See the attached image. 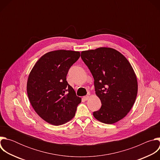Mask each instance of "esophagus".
<instances>
[{
    "mask_svg": "<svg viewBox=\"0 0 160 160\" xmlns=\"http://www.w3.org/2000/svg\"><path fill=\"white\" fill-rule=\"evenodd\" d=\"M82 99H83L84 101H87V100L89 99V96H83Z\"/></svg>",
    "mask_w": 160,
    "mask_h": 160,
    "instance_id": "esophagus-1",
    "label": "esophagus"
}]
</instances>
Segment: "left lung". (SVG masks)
<instances>
[{
  "label": "left lung",
  "instance_id": "8db88e82",
  "mask_svg": "<svg viewBox=\"0 0 160 160\" xmlns=\"http://www.w3.org/2000/svg\"><path fill=\"white\" fill-rule=\"evenodd\" d=\"M81 58L94 79L101 108L94 117L106 124L123 119L133 106L138 94L137 77L128 59L110 48H99L81 52Z\"/></svg>",
  "mask_w": 160,
  "mask_h": 160
}]
</instances>
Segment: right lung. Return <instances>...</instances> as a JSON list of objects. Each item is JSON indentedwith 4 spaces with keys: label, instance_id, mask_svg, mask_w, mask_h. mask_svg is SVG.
<instances>
[{
    "label": "right lung",
    "instance_id": "1",
    "mask_svg": "<svg viewBox=\"0 0 160 160\" xmlns=\"http://www.w3.org/2000/svg\"><path fill=\"white\" fill-rule=\"evenodd\" d=\"M80 56L78 51H52L43 55L30 72L27 83L29 101L38 115L51 125L71 120L82 101L66 81L68 70Z\"/></svg>",
    "mask_w": 160,
    "mask_h": 160
}]
</instances>
